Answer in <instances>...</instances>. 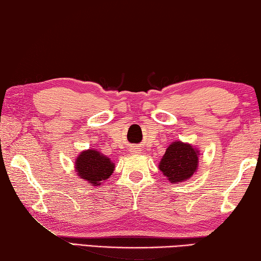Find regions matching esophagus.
Wrapping results in <instances>:
<instances>
[{
    "label": "esophagus",
    "mask_w": 261,
    "mask_h": 261,
    "mask_svg": "<svg viewBox=\"0 0 261 261\" xmlns=\"http://www.w3.org/2000/svg\"><path fill=\"white\" fill-rule=\"evenodd\" d=\"M132 152L139 153V152H141V149L140 148H133V149H132Z\"/></svg>",
    "instance_id": "esophagus-1"
}]
</instances>
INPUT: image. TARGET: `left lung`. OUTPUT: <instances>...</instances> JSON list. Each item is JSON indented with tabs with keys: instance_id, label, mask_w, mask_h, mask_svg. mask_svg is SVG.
<instances>
[{
	"instance_id": "obj_1",
	"label": "left lung",
	"mask_w": 261,
	"mask_h": 261,
	"mask_svg": "<svg viewBox=\"0 0 261 261\" xmlns=\"http://www.w3.org/2000/svg\"><path fill=\"white\" fill-rule=\"evenodd\" d=\"M199 148L174 141L166 148L159 169L171 184H180L193 176L199 166Z\"/></svg>"
}]
</instances>
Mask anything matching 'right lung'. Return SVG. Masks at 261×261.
I'll return each mask as SVG.
<instances>
[{"instance_id":"right-lung-1","label":"right lung","mask_w":261,"mask_h":261,"mask_svg":"<svg viewBox=\"0 0 261 261\" xmlns=\"http://www.w3.org/2000/svg\"><path fill=\"white\" fill-rule=\"evenodd\" d=\"M115 164L111 159L97 149L81 151L75 160V171L77 176L92 186H100L112 176Z\"/></svg>"}]
</instances>
